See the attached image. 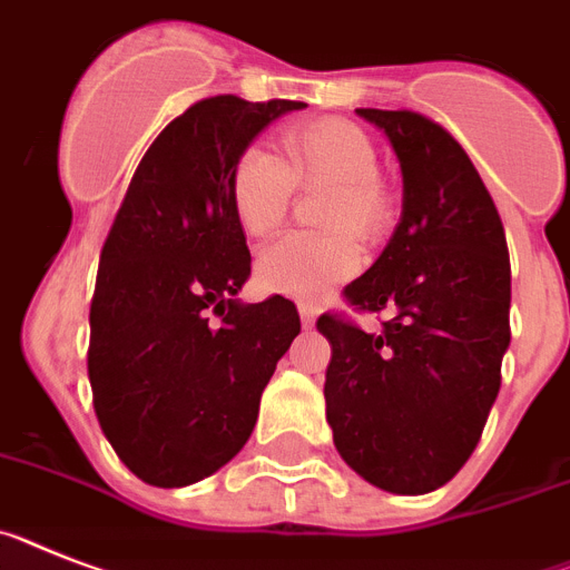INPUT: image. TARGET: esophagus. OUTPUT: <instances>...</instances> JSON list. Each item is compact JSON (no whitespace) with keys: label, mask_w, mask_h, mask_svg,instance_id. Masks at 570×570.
Returning a JSON list of instances; mask_svg holds the SVG:
<instances>
[{"label":"esophagus","mask_w":570,"mask_h":570,"mask_svg":"<svg viewBox=\"0 0 570 570\" xmlns=\"http://www.w3.org/2000/svg\"><path fill=\"white\" fill-rule=\"evenodd\" d=\"M298 313H301V321H304V326H313L315 318H318V309H315L313 304H298Z\"/></svg>","instance_id":"obj_1"}]
</instances>
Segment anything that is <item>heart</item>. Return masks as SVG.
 I'll list each match as a JSON object with an SVG mask.
<instances>
[{
    "label": "heart",
    "instance_id": "1",
    "mask_svg": "<svg viewBox=\"0 0 570 570\" xmlns=\"http://www.w3.org/2000/svg\"><path fill=\"white\" fill-rule=\"evenodd\" d=\"M284 157L249 146L237 157L229 197L237 224L261 237L278 229L295 186L333 189L330 235H286L257 257V281L275 295L318 301L361 269V246L352 232L370 237L387 224V197L379 183V151L367 131L338 117L301 122L284 137Z\"/></svg>",
    "mask_w": 570,
    "mask_h": 570
}]
</instances>
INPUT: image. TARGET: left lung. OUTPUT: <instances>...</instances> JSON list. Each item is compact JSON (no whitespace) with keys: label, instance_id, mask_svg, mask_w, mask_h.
Returning a JSON list of instances; mask_svg holds the SVG:
<instances>
[{"label":"left lung","instance_id":"1","mask_svg":"<svg viewBox=\"0 0 570 570\" xmlns=\"http://www.w3.org/2000/svg\"><path fill=\"white\" fill-rule=\"evenodd\" d=\"M402 166V220L344 295L379 333L324 313L326 422L341 459L390 493H430L476 450L511 344V261L493 197L439 122L358 108Z\"/></svg>","mask_w":570,"mask_h":570}]
</instances>
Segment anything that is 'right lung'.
I'll return each instance as SVG.
<instances>
[{
    "mask_svg": "<svg viewBox=\"0 0 570 570\" xmlns=\"http://www.w3.org/2000/svg\"><path fill=\"white\" fill-rule=\"evenodd\" d=\"M306 102H195L148 146L114 217L91 298L88 379L100 428L135 476L183 488L244 448L261 393L301 333L295 304L235 298L252 272L232 166Z\"/></svg>",
    "mask_w": 570,
    "mask_h": 570,
    "instance_id": "1",
    "label": "right lung"
}]
</instances>
